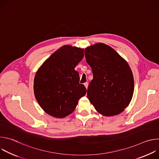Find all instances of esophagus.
Masks as SVG:
<instances>
[{
  "instance_id": "obj_1",
  "label": "esophagus",
  "mask_w": 159,
  "mask_h": 159,
  "mask_svg": "<svg viewBox=\"0 0 159 159\" xmlns=\"http://www.w3.org/2000/svg\"><path fill=\"white\" fill-rule=\"evenodd\" d=\"M84 86L85 87V88H86V89H87V87H88V83H87V82L84 83Z\"/></svg>"
}]
</instances>
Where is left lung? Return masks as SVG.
<instances>
[{
	"label": "left lung",
	"mask_w": 159,
	"mask_h": 159,
	"mask_svg": "<svg viewBox=\"0 0 159 159\" xmlns=\"http://www.w3.org/2000/svg\"><path fill=\"white\" fill-rule=\"evenodd\" d=\"M85 57L93 74L87 98L103 116L120 114L129 105L134 91V79L128 63L102 43L87 47Z\"/></svg>",
	"instance_id": "obj_1"
}]
</instances>
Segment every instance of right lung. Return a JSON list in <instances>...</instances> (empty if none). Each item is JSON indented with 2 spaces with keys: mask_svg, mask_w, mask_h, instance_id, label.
I'll use <instances>...</instances> for the list:
<instances>
[{
  "mask_svg": "<svg viewBox=\"0 0 159 159\" xmlns=\"http://www.w3.org/2000/svg\"><path fill=\"white\" fill-rule=\"evenodd\" d=\"M84 49L64 45L44 61L34 79V93L39 105L49 115L63 118L75 109L86 94L79 84L75 67L82 60Z\"/></svg>",
  "mask_w": 159,
  "mask_h": 159,
  "instance_id": "right-lung-1",
  "label": "right lung"
}]
</instances>
